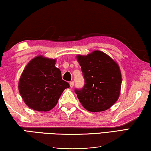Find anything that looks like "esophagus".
<instances>
[{
  "label": "esophagus",
  "mask_w": 151,
  "mask_h": 151,
  "mask_svg": "<svg viewBox=\"0 0 151 151\" xmlns=\"http://www.w3.org/2000/svg\"><path fill=\"white\" fill-rule=\"evenodd\" d=\"M69 85H70V88H73L74 87V82H73V81H70V82L69 83Z\"/></svg>",
  "instance_id": "obj_1"
}]
</instances>
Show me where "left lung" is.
I'll return each mask as SVG.
<instances>
[{"instance_id":"obj_1","label":"left lung","mask_w":151,"mask_h":151,"mask_svg":"<svg viewBox=\"0 0 151 151\" xmlns=\"http://www.w3.org/2000/svg\"><path fill=\"white\" fill-rule=\"evenodd\" d=\"M76 58L85 78L84 87L75 89L82 106L91 112L108 109L120 95L122 74L118 63L99 50Z\"/></svg>"}]
</instances>
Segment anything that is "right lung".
Returning <instances> with one entry per match:
<instances>
[{
  "label": "right lung",
  "instance_id": "1",
  "mask_svg": "<svg viewBox=\"0 0 151 151\" xmlns=\"http://www.w3.org/2000/svg\"><path fill=\"white\" fill-rule=\"evenodd\" d=\"M56 59L40 55L29 62L19 81V91L25 104L35 111H47L58 103L70 85L55 66Z\"/></svg>",
  "mask_w": 151,
  "mask_h": 151
}]
</instances>
